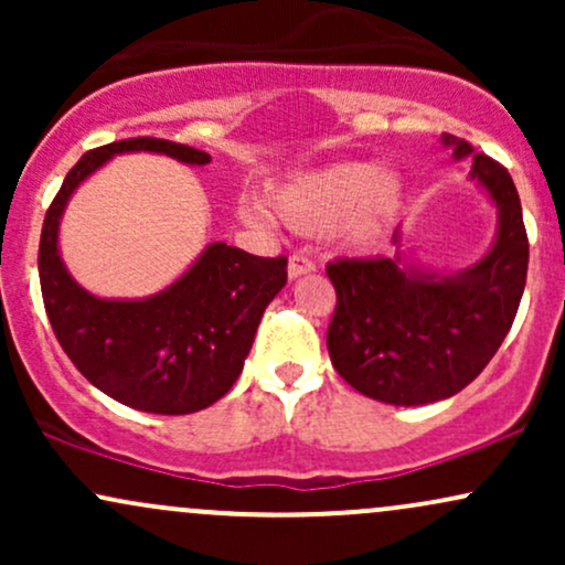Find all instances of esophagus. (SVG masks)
Here are the masks:
<instances>
[{"mask_svg":"<svg viewBox=\"0 0 565 565\" xmlns=\"http://www.w3.org/2000/svg\"><path fill=\"white\" fill-rule=\"evenodd\" d=\"M313 270H316V263L310 260V257H305V255H291L289 257V265H287L289 278L308 276V274H313Z\"/></svg>","mask_w":565,"mask_h":565,"instance_id":"esophagus-1","label":"esophagus"}]
</instances>
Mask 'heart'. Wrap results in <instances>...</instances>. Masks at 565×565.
<instances>
[{
  "label": "heart",
  "mask_w": 565,
  "mask_h": 565,
  "mask_svg": "<svg viewBox=\"0 0 565 565\" xmlns=\"http://www.w3.org/2000/svg\"><path fill=\"white\" fill-rule=\"evenodd\" d=\"M404 206V174L361 159L302 170L270 191V210L278 223L305 236L334 228L342 242L353 246L385 236L398 223ZM244 217L255 225L270 223V212L260 204H246Z\"/></svg>",
  "instance_id": "1"
}]
</instances>
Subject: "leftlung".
I'll use <instances>...</instances> for the list:
<instances>
[{"label":"left lung","mask_w":565,"mask_h":565,"mask_svg":"<svg viewBox=\"0 0 565 565\" xmlns=\"http://www.w3.org/2000/svg\"><path fill=\"white\" fill-rule=\"evenodd\" d=\"M497 210L489 252L468 268L433 270L417 263L393 231V255L327 265L337 308L327 348L340 377L393 406L451 398L470 385L508 337L529 270V238L510 172L468 140L440 138Z\"/></svg>","instance_id":"8db88e82"}]
</instances>
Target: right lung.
I'll return each mask as SVG.
<instances>
[{"label": "right lung", "instance_id": "1", "mask_svg": "<svg viewBox=\"0 0 565 565\" xmlns=\"http://www.w3.org/2000/svg\"><path fill=\"white\" fill-rule=\"evenodd\" d=\"M121 153H161L204 167L199 148L157 138L108 142L76 161L50 204L39 242V281L53 332L97 391L148 414L212 406L242 374L270 300L287 284V257H255L212 242L170 287L148 297H97L68 274L61 220L71 196Z\"/></svg>", "mask_w": 565, "mask_h": 565}]
</instances>
